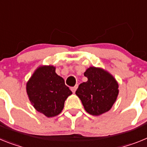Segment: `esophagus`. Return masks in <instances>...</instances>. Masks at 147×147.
Wrapping results in <instances>:
<instances>
[{
	"label": "esophagus",
	"instance_id": "1",
	"mask_svg": "<svg viewBox=\"0 0 147 147\" xmlns=\"http://www.w3.org/2000/svg\"><path fill=\"white\" fill-rule=\"evenodd\" d=\"M78 86V85H75V86H73V87L71 88V90L72 91V92H75V91H76V89H77Z\"/></svg>",
	"mask_w": 147,
	"mask_h": 147
}]
</instances>
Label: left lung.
<instances>
[{"instance_id": "left-lung-1", "label": "left lung", "mask_w": 147, "mask_h": 147, "mask_svg": "<svg viewBox=\"0 0 147 147\" xmlns=\"http://www.w3.org/2000/svg\"><path fill=\"white\" fill-rule=\"evenodd\" d=\"M84 76L88 81L79 85L75 94L85 110L96 116L108 112L118 95V82L110 73L95 66L88 68Z\"/></svg>"}]
</instances>
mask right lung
I'll return each instance as SVG.
<instances>
[{"label": "right lung", "mask_w": 147, "mask_h": 147, "mask_svg": "<svg viewBox=\"0 0 147 147\" xmlns=\"http://www.w3.org/2000/svg\"><path fill=\"white\" fill-rule=\"evenodd\" d=\"M26 92L35 109L48 118L59 115L72 94L53 66L38 67L26 84Z\"/></svg>", "instance_id": "add662e5"}]
</instances>
